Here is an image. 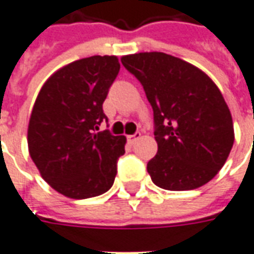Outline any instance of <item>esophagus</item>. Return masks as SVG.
I'll list each match as a JSON object with an SVG mask.
<instances>
[{
    "label": "esophagus",
    "mask_w": 254,
    "mask_h": 254,
    "mask_svg": "<svg viewBox=\"0 0 254 254\" xmlns=\"http://www.w3.org/2000/svg\"><path fill=\"white\" fill-rule=\"evenodd\" d=\"M139 137H141V132H135V134H132V135H128L127 139H128V142L132 145L135 141H137V139H139Z\"/></svg>",
    "instance_id": "esophagus-1"
}]
</instances>
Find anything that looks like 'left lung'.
I'll return each instance as SVG.
<instances>
[{
    "instance_id": "left-lung-1",
    "label": "left lung",
    "mask_w": 254,
    "mask_h": 254,
    "mask_svg": "<svg viewBox=\"0 0 254 254\" xmlns=\"http://www.w3.org/2000/svg\"><path fill=\"white\" fill-rule=\"evenodd\" d=\"M153 109L157 153L146 166L167 190H196L221 170L234 145L232 116L218 87L196 66L164 52L122 58Z\"/></svg>"
}]
</instances>
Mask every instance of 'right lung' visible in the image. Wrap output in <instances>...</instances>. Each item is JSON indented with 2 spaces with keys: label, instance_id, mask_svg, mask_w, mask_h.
<instances>
[{
  "label": "right lung",
  "instance_id": "obj_1",
  "mask_svg": "<svg viewBox=\"0 0 254 254\" xmlns=\"http://www.w3.org/2000/svg\"><path fill=\"white\" fill-rule=\"evenodd\" d=\"M120 70L115 55L84 58L61 67L44 83L31 110L27 145L41 177L71 199L112 188L124 135L98 131L102 104Z\"/></svg>",
  "mask_w": 254,
  "mask_h": 254
}]
</instances>
